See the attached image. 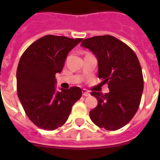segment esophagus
Instances as JSON below:
<instances>
[{"label":"esophagus","instance_id":"34e87169","mask_svg":"<svg viewBox=\"0 0 160 160\" xmlns=\"http://www.w3.org/2000/svg\"><path fill=\"white\" fill-rule=\"evenodd\" d=\"M82 95L85 96V97H87V96L90 95V93H89L87 90L83 89V90H82Z\"/></svg>","mask_w":160,"mask_h":160}]
</instances>
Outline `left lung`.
Wrapping results in <instances>:
<instances>
[{
  "label": "left lung",
  "mask_w": 160,
  "mask_h": 160,
  "mask_svg": "<svg viewBox=\"0 0 160 160\" xmlns=\"http://www.w3.org/2000/svg\"><path fill=\"white\" fill-rule=\"evenodd\" d=\"M98 59V78L108 84L110 92L92 91L98 105L90 111L95 125L107 131L122 128L138 111L143 90L142 68L129 46L111 35L95 36L82 42Z\"/></svg>",
  "instance_id": "obj_1"
}]
</instances>
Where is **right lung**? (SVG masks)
Here are the masks:
<instances>
[{
    "mask_svg": "<svg viewBox=\"0 0 160 160\" xmlns=\"http://www.w3.org/2000/svg\"><path fill=\"white\" fill-rule=\"evenodd\" d=\"M82 38L46 35L25 49L17 70V90L24 111L41 129L53 131L64 125L73 105L82 97L78 87L55 88L67 54Z\"/></svg>",
    "mask_w": 160,
    "mask_h": 160,
    "instance_id": "1",
    "label": "right lung"
}]
</instances>
